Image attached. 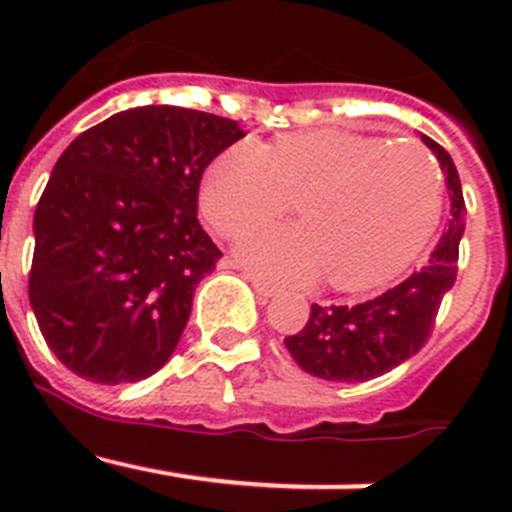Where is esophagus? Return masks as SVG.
Masks as SVG:
<instances>
[{"mask_svg":"<svg viewBox=\"0 0 512 512\" xmlns=\"http://www.w3.org/2000/svg\"><path fill=\"white\" fill-rule=\"evenodd\" d=\"M251 279V284H253V289H256V292H259L261 297H274V295H279V289L274 287V284H269V282H264V279H259V277H248Z\"/></svg>","mask_w":512,"mask_h":512,"instance_id":"34e87169","label":"esophagus"}]
</instances>
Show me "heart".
Instances as JSON below:
<instances>
[{
	"label": "heart",
	"instance_id": "obj_1",
	"mask_svg": "<svg viewBox=\"0 0 512 512\" xmlns=\"http://www.w3.org/2000/svg\"><path fill=\"white\" fill-rule=\"evenodd\" d=\"M297 200L302 225L246 235L238 256L287 284L328 274L346 292L400 277L441 220V171L423 148L348 130H307L271 148L238 140L202 179L200 202L223 235L277 220Z\"/></svg>",
	"mask_w": 512,
	"mask_h": 512
}]
</instances>
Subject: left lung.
Returning <instances> with one entry per match:
<instances>
[{"label": "left lung", "mask_w": 512, "mask_h": 512, "mask_svg": "<svg viewBox=\"0 0 512 512\" xmlns=\"http://www.w3.org/2000/svg\"><path fill=\"white\" fill-rule=\"evenodd\" d=\"M423 143L436 153L451 197L449 230L423 269L405 282L359 305H312L305 328L284 338V346L307 374L328 382H366L392 372L425 346L436 325L438 307L456 282L459 241L464 235V194L451 156L428 135Z\"/></svg>", "instance_id": "1"}]
</instances>
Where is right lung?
I'll list each match as a JSON object with an SVG mask.
<instances>
[{
    "mask_svg": "<svg viewBox=\"0 0 512 512\" xmlns=\"http://www.w3.org/2000/svg\"><path fill=\"white\" fill-rule=\"evenodd\" d=\"M241 125L146 104L74 138L35 207L30 305L66 369L138 382L174 354L194 289L223 256L197 220L205 169Z\"/></svg>",
    "mask_w": 512,
    "mask_h": 512,
    "instance_id": "right-lung-1",
    "label": "right lung"
}]
</instances>
